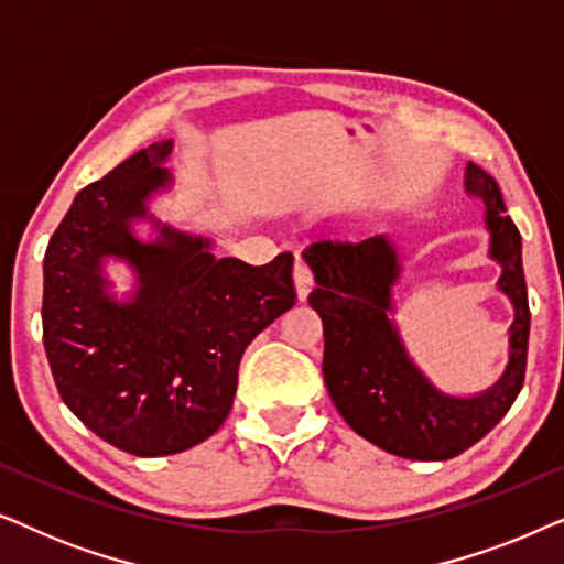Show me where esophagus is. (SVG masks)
I'll list each match as a JSON object with an SVG mask.
<instances>
[{
	"instance_id": "esophagus-1",
	"label": "esophagus",
	"mask_w": 564,
	"mask_h": 564,
	"mask_svg": "<svg viewBox=\"0 0 564 564\" xmlns=\"http://www.w3.org/2000/svg\"><path fill=\"white\" fill-rule=\"evenodd\" d=\"M292 280H295V292H297V300L303 303V300H307V295H311L313 290V274L311 269H307L303 261H297L295 269H292Z\"/></svg>"
}]
</instances>
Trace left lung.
I'll list each match as a JSON object with an SVG mask.
<instances>
[{"instance_id": "1", "label": "left lung", "mask_w": 564, "mask_h": 564, "mask_svg": "<svg viewBox=\"0 0 564 564\" xmlns=\"http://www.w3.org/2000/svg\"><path fill=\"white\" fill-rule=\"evenodd\" d=\"M465 189L485 207L490 259L500 264L498 290L513 305L506 372L477 395H446L408 357L392 318L400 259L388 236L361 243L318 241L303 253L315 276L307 303L323 321L328 395L361 438L403 459L442 462L469 449L508 413L527 375L531 313L521 234L506 215L496 180L473 161L465 172Z\"/></svg>"}]
</instances>
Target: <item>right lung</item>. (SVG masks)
<instances>
[{
	"mask_svg": "<svg viewBox=\"0 0 564 564\" xmlns=\"http://www.w3.org/2000/svg\"><path fill=\"white\" fill-rule=\"evenodd\" d=\"M172 141L115 166L74 197L43 259V344L76 419L135 457L189 449L228 419L238 365L253 338L295 305L292 253L264 267L215 259L210 238L184 234L149 213L169 189ZM160 236L141 242L133 219ZM105 258L137 272L120 304L106 288Z\"/></svg>",
	"mask_w": 564,
	"mask_h": 564,
	"instance_id": "right-lung-1",
	"label": "right lung"
}]
</instances>
